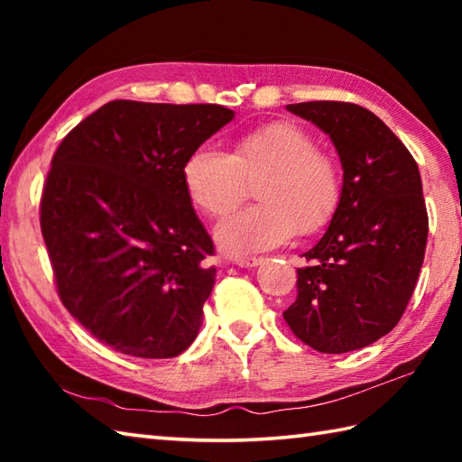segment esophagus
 Here are the masks:
<instances>
[{
    "instance_id": "esophagus-1",
    "label": "esophagus",
    "mask_w": 462,
    "mask_h": 462,
    "mask_svg": "<svg viewBox=\"0 0 462 462\" xmlns=\"http://www.w3.org/2000/svg\"><path fill=\"white\" fill-rule=\"evenodd\" d=\"M234 262H236L240 268H254V266H260L262 258H236Z\"/></svg>"
}]
</instances>
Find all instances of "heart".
I'll use <instances>...</instances> for the list:
<instances>
[{"mask_svg": "<svg viewBox=\"0 0 462 462\" xmlns=\"http://www.w3.org/2000/svg\"><path fill=\"white\" fill-rule=\"evenodd\" d=\"M182 180L194 208L214 220L236 210L248 196V184L260 180L254 190L260 204L216 228L220 248L230 254L268 250L296 232L318 234L336 216L343 192L339 162L291 121L244 133L228 154L200 146L186 159Z\"/></svg>", "mask_w": 462, "mask_h": 462, "instance_id": "obj_1", "label": "heart"}]
</instances>
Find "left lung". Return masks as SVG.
<instances>
[{
	"label": "left lung",
	"instance_id": "left-lung-1",
	"mask_svg": "<svg viewBox=\"0 0 462 462\" xmlns=\"http://www.w3.org/2000/svg\"><path fill=\"white\" fill-rule=\"evenodd\" d=\"M288 111L329 134L343 166L339 208L303 254L298 298L283 311L293 336L347 353L387 336L423 266L429 216L419 166L377 115L353 103L310 101Z\"/></svg>",
	"mask_w": 462,
	"mask_h": 462
}]
</instances>
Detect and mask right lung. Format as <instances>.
<instances>
[{
	"instance_id": "add662e5",
	"label": "right lung",
	"mask_w": 462,
	"mask_h": 462,
	"mask_svg": "<svg viewBox=\"0 0 462 462\" xmlns=\"http://www.w3.org/2000/svg\"><path fill=\"white\" fill-rule=\"evenodd\" d=\"M232 119L222 105L119 99L57 146L39 216L57 293L115 351L169 359L199 336L214 244L182 169Z\"/></svg>"
}]
</instances>
